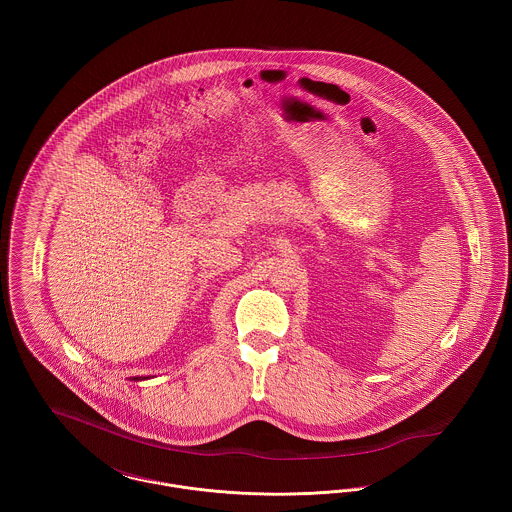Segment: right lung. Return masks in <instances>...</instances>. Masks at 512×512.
<instances>
[{"label":"right lung","mask_w":512,"mask_h":512,"mask_svg":"<svg viewBox=\"0 0 512 512\" xmlns=\"http://www.w3.org/2000/svg\"><path fill=\"white\" fill-rule=\"evenodd\" d=\"M134 380H140V378H134Z\"/></svg>","instance_id":"right-lung-1"}]
</instances>
